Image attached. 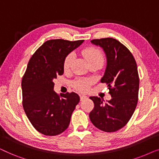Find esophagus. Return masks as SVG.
Masks as SVG:
<instances>
[{"instance_id": "obj_1", "label": "esophagus", "mask_w": 159, "mask_h": 159, "mask_svg": "<svg viewBox=\"0 0 159 159\" xmlns=\"http://www.w3.org/2000/svg\"><path fill=\"white\" fill-rule=\"evenodd\" d=\"M87 98H88V97H87L86 95H80V101H84V100H85V99H87Z\"/></svg>"}]
</instances>
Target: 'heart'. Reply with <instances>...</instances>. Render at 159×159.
<instances>
[{
    "instance_id": "obj_1",
    "label": "heart",
    "mask_w": 159,
    "mask_h": 159,
    "mask_svg": "<svg viewBox=\"0 0 159 159\" xmlns=\"http://www.w3.org/2000/svg\"><path fill=\"white\" fill-rule=\"evenodd\" d=\"M83 55L86 58L88 63L91 61H98L100 63H103V54L101 50L97 48L90 47L84 49ZM73 59V53L69 54L65 58L64 62V69L65 71L69 70L70 69ZM91 83H92V80L90 79H81L76 80L74 82V86L80 92H86L88 90Z\"/></svg>"
}]
</instances>
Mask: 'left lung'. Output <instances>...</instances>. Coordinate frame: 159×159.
Segmentation results:
<instances>
[{"label":"left lung","instance_id":"obj_1","mask_svg":"<svg viewBox=\"0 0 159 159\" xmlns=\"http://www.w3.org/2000/svg\"><path fill=\"white\" fill-rule=\"evenodd\" d=\"M103 49L106 66L101 82H106L111 99L91 96L94 108L89 116L93 125L102 131L112 132L128 122L135 110L138 100L139 76L135 60L130 51L116 39L90 41Z\"/></svg>","mask_w":159,"mask_h":159}]
</instances>
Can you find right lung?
<instances>
[{"mask_svg": "<svg viewBox=\"0 0 159 159\" xmlns=\"http://www.w3.org/2000/svg\"><path fill=\"white\" fill-rule=\"evenodd\" d=\"M83 42L48 40L28 63L21 81L23 108L32 126L45 135H57L65 131L80 102V96L74 92L56 93L53 80L64 74L65 58Z\"/></svg>", "mask_w": 159, "mask_h": 159, "instance_id": "1", "label": "right lung"}]
</instances>
